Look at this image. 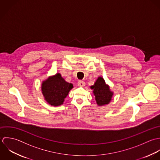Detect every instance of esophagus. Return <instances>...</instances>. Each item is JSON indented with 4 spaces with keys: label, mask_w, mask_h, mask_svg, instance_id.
Here are the masks:
<instances>
[{
    "label": "esophagus",
    "mask_w": 160,
    "mask_h": 160,
    "mask_svg": "<svg viewBox=\"0 0 160 160\" xmlns=\"http://www.w3.org/2000/svg\"><path fill=\"white\" fill-rule=\"evenodd\" d=\"M78 85L80 87H83L85 85V83L83 82V81H82V80H79L78 82Z\"/></svg>",
    "instance_id": "1"
}]
</instances>
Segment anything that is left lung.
<instances>
[{"label": "left lung", "instance_id": "8db88e82", "mask_svg": "<svg viewBox=\"0 0 160 160\" xmlns=\"http://www.w3.org/2000/svg\"><path fill=\"white\" fill-rule=\"evenodd\" d=\"M90 88L93 90L98 106H103L109 104L111 101L114 93L111 91L110 87L106 83L102 77H98L94 85L91 86Z\"/></svg>", "mask_w": 160, "mask_h": 160}]
</instances>
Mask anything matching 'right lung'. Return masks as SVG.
I'll list each match as a JSON object with an SVG mask.
<instances>
[{"mask_svg":"<svg viewBox=\"0 0 160 160\" xmlns=\"http://www.w3.org/2000/svg\"><path fill=\"white\" fill-rule=\"evenodd\" d=\"M73 88V84L67 82L60 73L49 77L41 83V92L44 100L56 107L64 104L65 98Z\"/></svg>","mask_w":160,"mask_h":160,"instance_id":"1","label":"right lung"}]
</instances>
